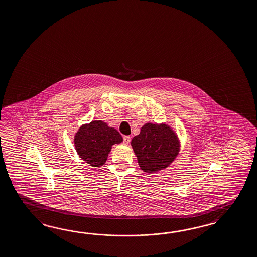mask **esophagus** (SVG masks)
Returning a JSON list of instances; mask_svg holds the SVG:
<instances>
[{"mask_svg":"<svg viewBox=\"0 0 257 257\" xmlns=\"http://www.w3.org/2000/svg\"><path fill=\"white\" fill-rule=\"evenodd\" d=\"M124 144H130V142H131V137L130 136H124Z\"/></svg>","mask_w":257,"mask_h":257,"instance_id":"esophagus-1","label":"esophagus"}]
</instances>
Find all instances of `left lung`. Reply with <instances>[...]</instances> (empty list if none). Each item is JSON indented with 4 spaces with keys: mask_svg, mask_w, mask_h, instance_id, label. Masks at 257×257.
Instances as JSON below:
<instances>
[{
    "mask_svg": "<svg viewBox=\"0 0 257 257\" xmlns=\"http://www.w3.org/2000/svg\"><path fill=\"white\" fill-rule=\"evenodd\" d=\"M132 147L139 166L145 173L154 174L169 167L180 151L177 132L167 123L144 124L132 138Z\"/></svg>",
    "mask_w": 257,
    "mask_h": 257,
    "instance_id": "left-lung-1",
    "label": "left lung"
}]
</instances>
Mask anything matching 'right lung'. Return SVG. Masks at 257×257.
Wrapping results in <instances>:
<instances>
[{"instance_id": "add662e5", "label": "right lung", "mask_w": 257, "mask_h": 257, "mask_svg": "<svg viewBox=\"0 0 257 257\" xmlns=\"http://www.w3.org/2000/svg\"><path fill=\"white\" fill-rule=\"evenodd\" d=\"M122 142L123 137L119 132L102 120H92L80 125L74 136L77 154L92 167L103 166L112 146Z\"/></svg>"}]
</instances>
